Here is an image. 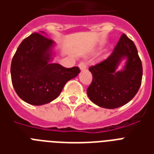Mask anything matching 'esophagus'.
I'll use <instances>...</instances> for the list:
<instances>
[{"instance_id":"1","label":"esophagus","mask_w":154,"mask_h":154,"mask_svg":"<svg viewBox=\"0 0 154 154\" xmlns=\"http://www.w3.org/2000/svg\"><path fill=\"white\" fill-rule=\"evenodd\" d=\"M78 66H79L80 69H81V70H85L87 68L86 64H85V62H81L79 65H78Z\"/></svg>"}]
</instances>
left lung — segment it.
Listing matches in <instances>:
<instances>
[{
    "label": "left lung",
    "instance_id": "left-lung-1",
    "mask_svg": "<svg viewBox=\"0 0 154 154\" xmlns=\"http://www.w3.org/2000/svg\"><path fill=\"white\" fill-rule=\"evenodd\" d=\"M126 64L122 70L118 67L122 60ZM89 70L93 81L87 89L89 98L105 109H116L134 98L140 89L142 65L133 41L125 34L121 36L111 55L91 66Z\"/></svg>",
    "mask_w": 154,
    "mask_h": 154
}]
</instances>
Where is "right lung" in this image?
I'll list each match as a JSON object with an SVG mask.
<instances>
[{"instance_id":"1","label":"right lung","mask_w":154,"mask_h":154,"mask_svg":"<svg viewBox=\"0 0 154 154\" xmlns=\"http://www.w3.org/2000/svg\"><path fill=\"white\" fill-rule=\"evenodd\" d=\"M44 34L35 32L23 40L11 63L16 93L32 105L51 102L60 95L66 82L80 72L78 67L67 69L51 62L54 42Z\"/></svg>"}]
</instances>
